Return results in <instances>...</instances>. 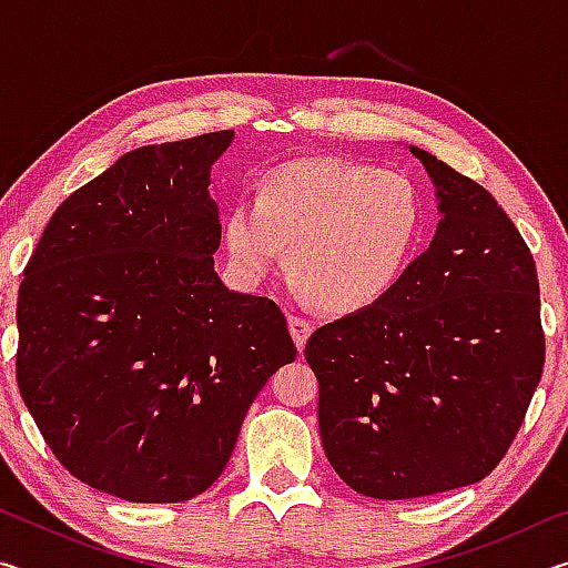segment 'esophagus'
Listing matches in <instances>:
<instances>
[{"label":"esophagus","mask_w":568,"mask_h":568,"mask_svg":"<svg viewBox=\"0 0 568 568\" xmlns=\"http://www.w3.org/2000/svg\"><path fill=\"white\" fill-rule=\"evenodd\" d=\"M287 328H291V335H293V341L297 345V351H303L307 335H311V331H313V323L303 318V315L293 313L291 318H287Z\"/></svg>","instance_id":"obj_1"}]
</instances>
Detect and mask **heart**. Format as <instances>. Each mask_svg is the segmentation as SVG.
<instances>
[{
	"label": "heart",
	"mask_w": 568,
	"mask_h": 568,
	"mask_svg": "<svg viewBox=\"0 0 568 568\" xmlns=\"http://www.w3.org/2000/svg\"><path fill=\"white\" fill-rule=\"evenodd\" d=\"M426 223L418 187L403 172L318 158L273 168L255 200L230 205L225 245L237 275L261 281L281 265L315 303L355 313L383 301L406 273Z\"/></svg>",
	"instance_id": "1"
}]
</instances>
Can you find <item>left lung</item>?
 <instances>
[{
	"label": "left lung",
	"instance_id": "1",
	"mask_svg": "<svg viewBox=\"0 0 568 568\" xmlns=\"http://www.w3.org/2000/svg\"><path fill=\"white\" fill-rule=\"evenodd\" d=\"M440 223L376 305L315 331L325 456L353 491L386 501L486 478L521 428L544 371L536 263L504 207L436 155Z\"/></svg>",
	"mask_w": 568,
	"mask_h": 568
}]
</instances>
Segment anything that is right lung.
<instances>
[{
    "label": "right lung",
    "mask_w": 568,
    "mask_h": 568,
    "mask_svg": "<svg viewBox=\"0 0 568 568\" xmlns=\"http://www.w3.org/2000/svg\"><path fill=\"white\" fill-rule=\"evenodd\" d=\"M233 130L138 148L50 217L17 297V386L74 478L132 504L190 501L247 408L295 361L273 301L215 273L210 168Z\"/></svg>",
    "instance_id": "obj_1"
}]
</instances>
